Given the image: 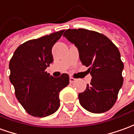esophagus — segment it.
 Listing matches in <instances>:
<instances>
[{
	"label": "esophagus",
	"mask_w": 134,
	"mask_h": 134,
	"mask_svg": "<svg viewBox=\"0 0 134 134\" xmlns=\"http://www.w3.org/2000/svg\"><path fill=\"white\" fill-rule=\"evenodd\" d=\"M75 80H76V79H75V77H70V83H74Z\"/></svg>",
	"instance_id": "1"
}]
</instances>
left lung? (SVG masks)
<instances>
[{
	"label": "left lung",
	"mask_w": 134,
	"mask_h": 134,
	"mask_svg": "<svg viewBox=\"0 0 134 134\" xmlns=\"http://www.w3.org/2000/svg\"><path fill=\"white\" fill-rule=\"evenodd\" d=\"M63 36L76 46L82 64L89 67L92 76L91 84L78 94L80 105L93 113L108 111L123 82L124 65L118 48L104 35L83 28L68 29Z\"/></svg>",
	"instance_id": "8db88e82"
}]
</instances>
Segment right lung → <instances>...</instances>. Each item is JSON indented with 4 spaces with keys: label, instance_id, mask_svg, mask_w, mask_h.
<instances>
[{
    "label": "right lung",
    "instance_id": "1",
    "mask_svg": "<svg viewBox=\"0 0 134 134\" xmlns=\"http://www.w3.org/2000/svg\"><path fill=\"white\" fill-rule=\"evenodd\" d=\"M63 32L26 41L16 49L10 60L9 79L16 97L32 116L42 118L55 113L60 106L59 93L70 83L67 74L54 77L46 71L54 61L52 47Z\"/></svg>",
    "mask_w": 134,
    "mask_h": 134
}]
</instances>
